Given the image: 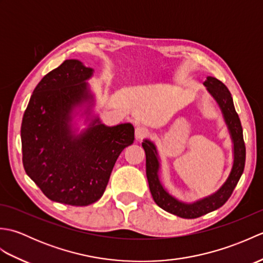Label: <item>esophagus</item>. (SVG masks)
Wrapping results in <instances>:
<instances>
[{"instance_id":"obj_1","label":"esophagus","mask_w":263,"mask_h":263,"mask_svg":"<svg viewBox=\"0 0 263 263\" xmlns=\"http://www.w3.org/2000/svg\"><path fill=\"white\" fill-rule=\"evenodd\" d=\"M135 135H136V139L137 140H141V139L146 138L149 135V131L147 127H144L142 125H138L136 127V131H135Z\"/></svg>"}]
</instances>
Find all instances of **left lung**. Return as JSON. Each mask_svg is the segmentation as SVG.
Returning <instances> with one entry per match:
<instances>
[{
	"instance_id": "left-lung-1",
	"label": "left lung",
	"mask_w": 263,
	"mask_h": 263,
	"mask_svg": "<svg viewBox=\"0 0 263 263\" xmlns=\"http://www.w3.org/2000/svg\"><path fill=\"white\" fill-rule=\"evenodd\" d=\"M204 86L219 105L234 143V163L231 174L217 192L193 203H184L172 197L159 181L158 171L160 165L156 146L149 140H144L142 142V147L146 153L147 178L154 201L165 211L178 217L186 218V219L201 217L224 205L237 185L245 166V154L247 153H245L243 128L235 107H234L230 90L224 83L214 77L206 78Z\"/></svg>"
}]
</instances>
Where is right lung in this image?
Instances as JSON below:
<instances>
[{"instance_id": "right-lung-1", "label": "right lung", "mask_w": 263, "mask_h": 263, "mask_svg": "<svg viewBox=\"0 0 263 263\" xmlns=\"http://www.w3.org/2000/svg\"><path fill=\"white\" fill-rule=\"evenodd\" d=\"M93 70L65 60L33 90L21 124L22 163L27 175L55 202L83 206L102 198L122 150L135 140L130 123L106 126L98 117L73 135L72 111L91 103L86 80Z\"/></svg>"}]
</instances>
